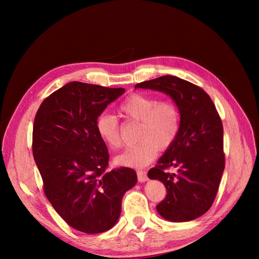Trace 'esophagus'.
I'll use <instances>...</instances> for the list:
<instances>
[{"label": "esophagus", "mask_w": 259, "mask_h": 259, "mask_svg": "<svg viewBox=\"0 0 259 259\" xmlns=\"http://www.w3.org/2000/svg\"><path fill=\"white\" fill-rule=\"evenodd\" d=\"M137 178H138V182L140 183H144L148 179L147 173L145 170H137Z\"/></svg>", "instance_id": "1"}]
</instances>
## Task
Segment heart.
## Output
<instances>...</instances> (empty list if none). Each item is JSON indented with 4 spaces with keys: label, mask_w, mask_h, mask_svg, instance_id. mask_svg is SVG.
<instances>
[{
    "label": "heart",
    "mask_w": 259,
    "mask_h": 259,
    "mask_svg": "<svg viewBox=\"0 0 259 259\" xmlns=\"http://www.w3.org/2000/svg\"><path fill=\"white\" fill-rule=\"evenodd\" d=\"M119 112L127 122L139 123L138 144L126 148L115 156L122 166L143 167L151 163L160 150L174 145L180 131V111L171 100H160L147 94L134 93L119 106ZM99 138L111 149L122 145L120 125L116 116L104 112L95 123Z\"/></svg>",
    "instance_id": "heart-1"
}]
</instances>
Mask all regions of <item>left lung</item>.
I'll return each instance as SVG.
<instances>
[{"instance_id":"1","label":"left lung","mask_w":259,"mask_h":259,"mask_svg":"<svg viewBox=\"0 0 259 259\" xmlns=\"http://www.w3.org/2000/svg\"><path fill=\"white\" fill-rule=\"evenodd\" d=\"M167 94L180 111L176 142L148 171L166 188L156 209L170 222H189L205 214L216 198L225 168L224 128L213 100L200 86L163 75L135 85ZM176 167V174L166 170Z\"/></svg>"}]
</instances>
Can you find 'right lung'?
I'll return each mask as SVG.
<instances>
[{"instance_id":"1","label":"right lung","mask_w":259,"mask_h":259,"mask_svg":"<svg viewBox=\"0 0 259 259\" xmlns=\"http://www.w3.org/2000/svg\"><path fill=\"white\" fill-rule=\"evenodd\" d=\"M124 89L70 82L46 97L35 114L32 152L43 190L72 228L105 232L116 224L124 193L137 183L130 167L111 170L95 123Z\"/></svg>"}]
</instances>
